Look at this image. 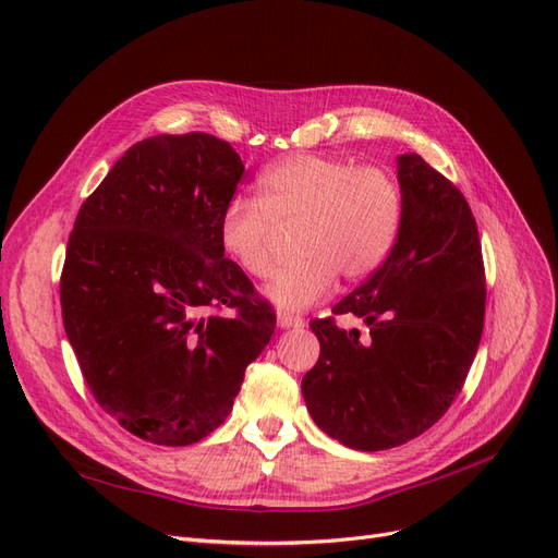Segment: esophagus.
Returning <instances> with one entry per match:
<instances>
[{
	"label": "esophagus",
	"instance_id": "obj_1",
	"mask_svg": "<svg viewBox=\"0 0 558 558\" xmlns=\"http://www.w3.org/2000/svg\"><path fill=\"white\" fill-rule=\"evenodd\" d=\"M278 327H280V329H299V327H303V317H301V315H294V313L280 311V313H278Z\"/></svg>",
	"mask_w": 558,
	"mask_h": 558
}]
</instances>
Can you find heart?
I'll return each instance as SVG.
<instances>
[{
  "label": "heart",
  "instance_id": "b5f03b06",
  "mask_svg": "<svg viewBox=\"0 0 558 558\" xmlns=\"http://www.w3.org/2000/svg\"><path fill=\"white\" fill-rule=\"evenodd\" d=\"M262 199L233 196L220 215V245L243 274L266 278L282 231H296L294 264L266 284L282 311L325 299L343 274L368 278L391 255L403 225V192L389 171L348 159L292 155L259 178Z\"/></svg>",
  "mask_w": 558,
  "mask_h": 558
}]
</instances>
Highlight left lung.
I'll use <instances>...</instances> for the list:
<instances>
[{"label":"left lung","instance_id":"1","mask_svg":"<svg viewBox=\"0 0 558 558\" xmlns=\"http://www.w3.org/2000/svg\"><path fill=\"white\" fill-rule=\"evenodd\" d=\"M403 225L387 262L336 315L362 317L368 336L313 319L317 364L301 391L313 422L362 452L399 447L452 405L484 327V266L463 194L415 155L397 157Z\"/></svg>","mask_w":558,"mask_h":558}]
</instances>
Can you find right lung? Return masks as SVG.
Instances as JSON below:
<instances>
[{
  "label": "right lung",
  "mask_w": 558,
  "mask_h": 558,
  "mask_svg": "<svg viewBox=\"0 0 558 558\" xmlns=\"http://www.w3.org/2000/svg\"><path fill=\"white\" fill-rule=\"evenodd\" d=\"M243 171L239 153L204 132L143 138L69 236L66 338L97 403L148 442L185 447L218 428L274 336V308L220 245ZM220 304L238 317L207 315Z\"/></svg>",
  "instance_id": "1"
}]
</instances>
